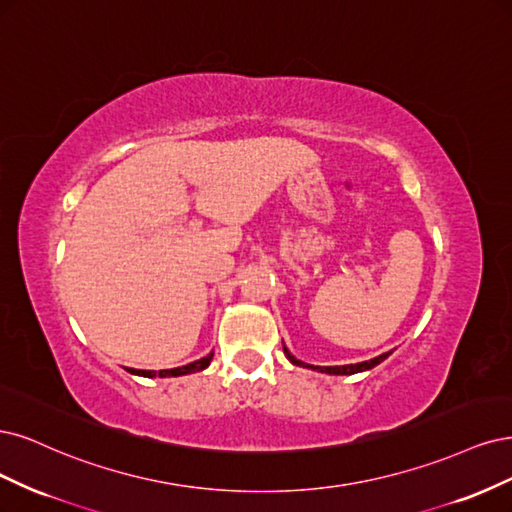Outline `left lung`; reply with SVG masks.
<instances>
[{"instance_id":"left-lung-1","label":"left lung","mask_w":512,"mask_h":512,"mask_svg":"<svg viewBox=\"0 0 512 512\" xmlns=\"http://www.w3.org/2000/svg\"><path fill=\"white\" fill-rule=\"evenodd\" d=\"M285 355H287V359L291 361V364H295V366H304V361H300V359H295L289 351H287V346H285ZM389 357V353H383V355H378V357H374V359H370V361H361V364H351V366H310V368H315V370H319V372H325V374H357V372H364V370H370V368H374V366H378L381 364V361H385Z\"/></svg>"}]
</instances>
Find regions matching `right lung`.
Listing matches in <instances>:
<instances>
[{"label": "right lung", "mask_w": 512, "mask_h": 512, "mask_svg": "<svg viewBox=\"0 0 512 512\" xmlns=\"http://www.w3.org/2000/svg\"><path fill=\"white\" fill-rule=\"evenodd\" d=\"M210 359H212V353L210 355H206V357H202V359H197V361H193V364H187V366H183V368H172V370H159V376H180V374H191V372H200V370H204L208 364H210ZM131 374H138V376H148V378H153V376H157V372H153V370H129Z\"/></svg>", "instance_id": "right-lung-1"}]
</instances>
